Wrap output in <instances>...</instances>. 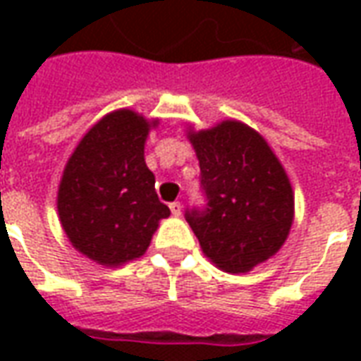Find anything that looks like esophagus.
I'll use <instances>...</instances> for the list:
<instances>
[{
	"label": "esophagus",
	"instance_id": "1",
	"mask_svg": "<svg viewBox=\"0 0 361 361\" xmlns=\"http://www.w3.org/2000/svg\"><path fill=\"white\" fill-rule=\"evenodd\" d=\"M181 209H183V207H181L180 201H173V203H170V211H172L173 216H180Z\"/></svg>",
	"mask_w": 361,
	"mask_h": 361
}]
</instances>
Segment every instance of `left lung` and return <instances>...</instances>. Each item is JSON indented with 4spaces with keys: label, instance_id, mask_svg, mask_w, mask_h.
<instances>
[{
    "label": "left lung",
    "instance_id": "left-lung-1",
    "mask_svg": "<svg viewBox=\"0 0 361 361\" xmlns=\"http://www.w3.org/2000/svg\"><path fill=\"white\" fill-rule=\"evenodd\" d=\"M199 158L204 209L185 220L201 250L226 272H250L286 242L294 220V191L261 135L235 119L189 131Z\"/></svg>",
    "mask_w": 361,
    "mask_h": 361
}]
</instances>
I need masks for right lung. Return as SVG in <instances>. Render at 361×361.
<instances>
[{"label": "right lung", "mask_w": 361, "mask_h": 361, "mask_svg": "<svg viewBox=\"0 0 361 361\" xmlns=\"http://www.w3.org/2000/svg\"><path fill=\"white\" fill-rule=\"evenodd\" d=\"M158 119L116 110L89 129L59 181L58 212L69 242L98 265L141 257L158 222L170 216L145 164V141Z\"/></svg>", "instance_id": "add662e5"}]
</instances>
